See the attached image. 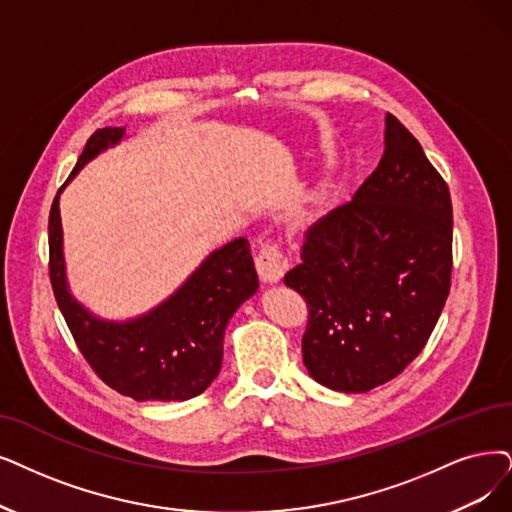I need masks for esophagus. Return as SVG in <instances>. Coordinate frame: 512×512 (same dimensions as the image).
Wrapping results in <instances>:
<instances>
[{
    "instance_id": "esophagus-1",
    "label": "esophagus",
    "mask_w": 512,
    "mask_h": 512,
    "mask_svg": "<svg viewBox=\"0 0 512 512\" xmlns=\"http://www.w3.org/2000/svg\"><path fill=\"white\" fill-rule=\"evenodd\" d=\"M256 271L264 283H277L285 271H288V260L283 258L277 243H264L256 256Z\"/></svg>"
}]
</instances>
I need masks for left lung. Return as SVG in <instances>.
<instances>
[{"instance_id": "8db88e82", "label": "left lung", "mask_w": 512, "mask_h": 512, "mask_svg": "<svg viewBox=\"0 0 512 512\" xmlns=\"http://www.w3.org/2000/svg\"><path fill=\"white\" fill-rule=\"evenodd\" d=\"M452 218L445 180L388 113L378 168L304 233L283 277L306 300L302 359L319 384L372 391L420 355L452 285Z\"/></svg>"}]
</instances>
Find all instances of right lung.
<instances>
[{
  "instance_id": "add662e5",
  "label": "right lung",
  "mask_w": 512,
  "mask_h": 512,
  "mask_svg": "<svg viewBox=\"0 0 512 512\" xmlns=\"http://www.w3.org/2000/svg\"><path fill=\"white\" fill-rule=\"evenodd\" d=\"M121 136L124 128L96 130L69 180ZM63 187L52 201L48 218V267L54 298L77 349L94 374L119 395L136 401H185L201 395L220 372L224 327L237 306L258 288L248 239L239 237L216 250L170 300L149 315L128 323H107L92 317L67 290L58 212Z\"/></svg>"
}]
</instances>
